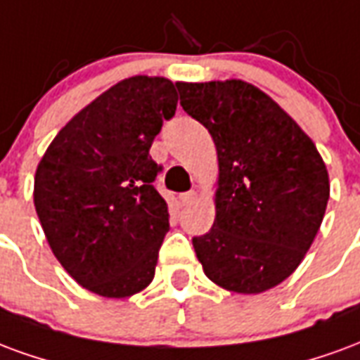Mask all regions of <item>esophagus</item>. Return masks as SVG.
I'll list each match as a JSON object with an SVG mask.
<instances>
[{"instance_id": "34e87169", "label": "esophagus", "mask_w": 360, "mask_h": 360, "mask_svg": "<svg viewBox=\"0 0 360 360\" xmlns=\"http://www.w3.org/2000/svg\"><path fill=\"white\" fill-rule=\"evenodd\" d=\"M198 201V191H186V193H180V203L182 205H191V203H195Z\"/></svg>"}]
</instances>
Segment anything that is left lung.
Segmentation results:
<instances>
[{"mask_svg": "<svg viewBox=\"0 0 360 360\" xmlns=\"http://www.w3.org/2000/svg\"><path fill=\"white\" fill-rule=\"evenodd\" d=\"M176 86L219 159L214 222L191 240L195 255L220 288L263 293L295 272L319 234L330 198L326 165L301 126L253 84Z\"/></svg>", "mask_w": 360, "mask_h": 360, "instance_id": "1", "label": "left lung"}]
</instances>
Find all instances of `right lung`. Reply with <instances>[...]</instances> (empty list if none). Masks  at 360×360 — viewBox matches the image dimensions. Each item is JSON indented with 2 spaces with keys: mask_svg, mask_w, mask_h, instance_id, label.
<instances>
[{
  "mask_svg": "<svg viewBox=\"0 0 360 360\" xmlns=\"http://www.w3.org/2000/svg\"><path fill=\"white\" fill-rule=\"evenodd\" d=\"M162 76L120 80L63 126L34 176V207L47 243L78 284L101 297L146 290L169 232L149 148L176 111Z\"/></svg>",
  "mask_w": 360,
  "mask_h": 360,
  "instance_id": "obj_1",
  "label": "right lung"
}]
</instances>
